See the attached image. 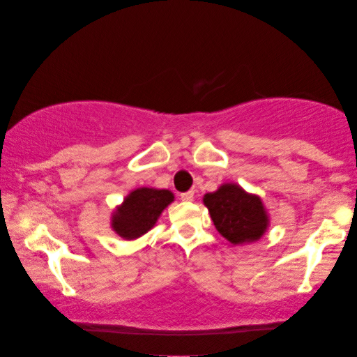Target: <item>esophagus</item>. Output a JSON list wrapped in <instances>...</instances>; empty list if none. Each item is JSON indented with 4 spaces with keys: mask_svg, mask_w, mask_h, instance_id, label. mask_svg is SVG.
<instances>
[{
    "mask_svg": "<svg viewBox=\"0 0 357 357\" xmlns=\"http://www.w3.org/2000/svg\"><path fill=\"white\" fill-rule=\"evenodd\" d=\"M193 197H195V193L192 192V190H190V192H185V193L180 195L182 202H193Z\"/></svg>",
    "mask_w": 357,
    "mask_h": 357,
    "instance_id": "1",
    "label": "esophagus"
}]
</instances>
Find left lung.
<instances>
[{
	"label": "left lung",
	"instance_id": "8db88e82",
	"mask_svg": "<svg viewBox=\"0 0 357 357\" xmlns=\"http://www.w3.org/2000/svg\"><path fill=\"white\" fill-rule=\"evenodd\" d=\"M203 203L218 232L234 245L260 241L270 227V214L261 198L238 183H222L216 192L204 195Z\"/></svg>",
	"mask_w": 357,
	"mask_h": 357
}]
</instances>
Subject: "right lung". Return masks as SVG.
I'll use <instances>...</instances> for the list:
<instances>
[{
  "instance_id": "1",
  "label": "right lung",
  "mask_w": 357,
  "mask_h": 357,
  "mask_svg": "<svg viewBox=\"0 0 357 357\" xmlns=\"http://www.w3.org/2000/svg\"><path fill=\"white\" fill-rule=\"evenodd\" d=\"M175 199L170 190L139 187L130 192L110 218V227L125 241H135L155 226L165 208Z\"/></svg>"
}]
</instances>
